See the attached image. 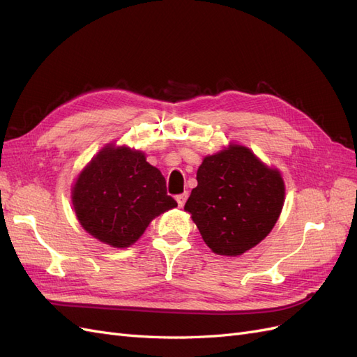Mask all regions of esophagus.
<instances>
[{"instance_id": "esophagus-1", "label": "esophagus", "mask_w": 357, "mask_h": 357, "mask_svg": "<svg viewBox=\"0 0 357 357\" xmlns=\"http://www.w3.org/2000/svg\"><path fill=\"white\" fill-rule=\"evenodd\" d=\"M188 198H189V192H183V193H180V195H177V197H176V201H177V204H178V207H183V205H185V202H186Z\"/></svg>"}]
</instances>
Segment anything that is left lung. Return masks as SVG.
Listing matches in <instances>:
<instances>
[{
    "mask_svg": "<svg viewBox=\"0 0 357 357\" xmlns=\"http://www.w3.org/2000/svg\"><path fill=\"white\" fill-rule=\"evenodd\" d=\"M185 210L202 240L223 256H240L261 243L284 204V181L250 149L229 144L205 156Z\"/></svg>",
    "mask_w": 357,
    "mask_h": 357,
    "instance_id": "obj_1",
    "label": "left lung"
}]
</instances>
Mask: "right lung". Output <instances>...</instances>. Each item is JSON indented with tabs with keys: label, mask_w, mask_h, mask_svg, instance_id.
Instances as JSON below:
<instances>
[{
	"label": "right lung",
	"mask_w": 357,
	"mask_h": 357,
	"mask_svg": "<svg viewBox=\"0 0 357 357\" xmlns=\"http://www.w3.org/2000/svg\"><path fill=\"white\" fill-rule=\"evenodd\" d=\"M71 198L83 229L117 248L134 244L155 218L177 207L165 177L143 152L113 144L84 167Z\"/></svg>",
	"instance_id": "1"
}]
</instances>
